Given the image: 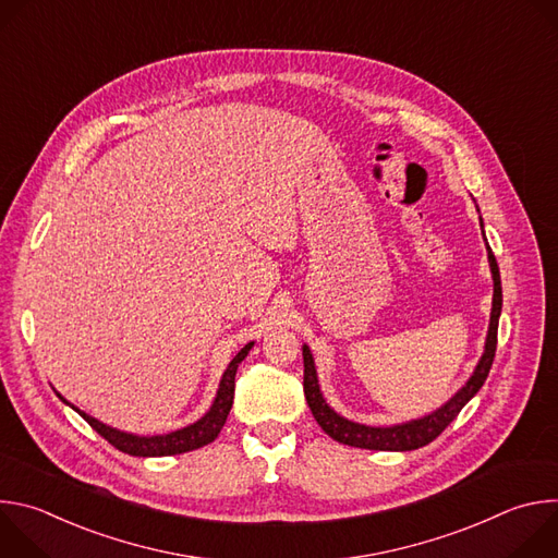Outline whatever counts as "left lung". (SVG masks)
<instances>
[{"label":"left lung","mask_w":558,"mask_h":558,"mask_svg":"<svg viewBox=\"0 0 558 558\" xmlns=\"http://www.w3.org/2000/svg\"><path fill=\"white\" fill-rule=\"evenodd\" d=\"M488 260H490V271H493V280H495V295H493V313H490V329H488V338H486V351L476 364L472 377L468 379V384L452 397L450 402H446L439 411L409 422V424H400V426H386V428H375V426H364V424H355L349 422L344 417H340L327 402L320 392V386H317V375H315V366H313V357L308 347H302V357H304V397L306 404L315 417V422L323 426V430L333 437L336 441L344 444V446H353V448H366V450H415L422 448L426 444H430L433 439H437L446 426L459 415V411L472 400V397L480 392V388L484 386L490 366L495 362V351H497V329H499V315H501V304H504V295H501V276H499V267H497V258L488 247Z\"/></svg>","instance_id":"1"}]
</instances>
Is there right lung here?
<instances>
[{
  "label": "right lung",
  "mask_w": 558,
  "mask_h": 558,
  "mask_svg": "<svg viewBox=\"0 0 558 558\" xmlns=\"http://www.w3.org/2000/svg\"><path fill=\"white\" fill-rule=\"evenodd\" d=\"M254 347V342L245 344L241 351H238V355L229 362L222 379H220V386H218V392H216V400L211 404V409L207 411L205 417H201L196 424L187 426V428H181V430H174L170 435H154V437H138V435H128V433H121L117 428H110L101 422H97L95 417L86 415L84 411L74 409L78 415H82L104 439H108V444H112L117 450L121 452H128L132 457H166V454H181V452H190V450H196V448H203L207 444H211L220 428L225 426L227 422V415L231 411V404H233V379H235V371H238V364H241L250 349ZM59 395V392H57ZM61 397V395H59ZM63 400V397H61ZM65 402V400H63ZM68 404V402H65Z\"/></svg>",
  "instance_id": "obj_1"
}]
</instances>
